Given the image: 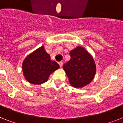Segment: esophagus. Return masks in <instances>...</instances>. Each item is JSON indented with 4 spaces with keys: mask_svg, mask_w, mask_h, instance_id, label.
Wrapping results in <instances>:
<instances>
[{
    "mask_svg": "<svg viewBox=\"0 0 123 123\" xmlns=\"http://www.w3.org/2000/svg\"><path fill=\"white\" fill-rule=\"evenodd\" d=\"M59 64L60 67H62V65H63V63H62V62H59Z\"/></svg>",
    "mask_w": 123,
    "mask_h": 123,
    "instance_id": "esophagus-1",
    "label": "esophagus"
}]
</instances>
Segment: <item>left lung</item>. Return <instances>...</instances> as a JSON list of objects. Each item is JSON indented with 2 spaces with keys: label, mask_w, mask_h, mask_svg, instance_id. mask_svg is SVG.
Segmentation results:
<instances>
[{
  "label": "left lung",
  "mask_w": 123,
  "mask_h": 123,
  "mask_svg": "<svg viewBox=\"0 0 123 123\" xmlns=\"http://www.w3.org/2000/svg\"><path fill=\"white\" fill-rule=\"evenodd\" d=\"M71 59L64 64L63 69L69 82L75 87H83L93 80L96 68L91 55L81 46L71 50Z\"/></svg>",
  "instance_id": "8db88e82"
}]
</instances>
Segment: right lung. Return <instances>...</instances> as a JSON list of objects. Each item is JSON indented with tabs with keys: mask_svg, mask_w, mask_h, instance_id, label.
Instances as JSON below:
<instances>
[{
	"mask_svg": "<svg viewBox=\"0 0 123 123\" xmlns=\"http://www.w3.org/2000/svg\"><path fill=\"white\" fill-rule=\"evenodd\" d=\"M59 68V65L51 61L50 56L42 46L27 56L22 64L25 79L32 84H41L48 80L52 72Z\"/></svg>",
	"mask_w": 123,
	"mask_h": 123,
	"instance_id": "right-lung-1",
	"label": "right lung"
}]
</instances>
